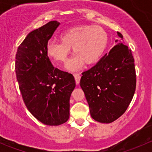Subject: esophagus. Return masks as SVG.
I'll list each match as a JSON object with an SVG mask.
<instances>
[{
  "mask_svg": "<svg viewBox=\"0 0 152 152\" xmlns=\"http://www.w3.org/2000/svg\"><path fill=\"white\" fill-rule=\"evenodd\" d=\"M73 76H74L76 83L78 85V84L79 83V82H80V79H81L80 74H79V73H74V74H73Z\"/></svg>",
  "mask_w": 152,
  "mask_h": 152,
  "instance_id": "1",
  "label": "esophagus"
}]
</instances>
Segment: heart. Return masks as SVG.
Segmentation results:
<instances>
[{"mask_svg": "<svg viewBox=\"0 0 152 152\" xmlns=\"http://www.w3.org/2000/svg\"><path fill=\"white\" fill-rule=\"evenodd\" d=\"M60 41H51L46 48L47 55L60 63L68 60L70 48L75 56L67 63V69L74 70L83 65L96 63L104 52L108 41L107 32L97 26H81L62 32Z\"/></svg>", "mask_w": 152, "mask_h": 152, "instance_id": "obj_1", "label": "heart"}]
</instances>
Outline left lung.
<instances>
[{
  "label": "left lung",
  "mask_w": 152,
  "mask_h": 152,
  "mask_svg": "<svg viewBox=\"0 0 152 152\" xmlns=\"http://www.w3.org/2000/svg\"><path fill=\"white\" fill-rule=\"evenodd\" d=\"M121 39L93 67L82 73L80 86L91 117L110 124L122 115L129 105L136 87L134 60L132 51Z\"/></svg>",
  "instance_id": "obj_1"
}]
</instances>
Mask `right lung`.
<instances>
[{
	"label": "right lung",
	"mask_w": 152,
	"mask_h": 152,
	"mask_svg": "<svg viewBox=\"0 0 152 152\" xmlns=\"http://www.w3.org/2000/svg\"><path fill=\"white\" fill-rule=\"evenodd\" d=\"M59 22L52 20L29 32L18 47L15 72L25 104L45 125L59 126L70 116V98L76 87L71 73L54 68L46 53Z\"/></svg>",
	"instance_id": "right-lung-1"
}]
</instances>
